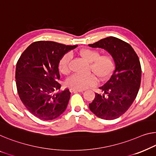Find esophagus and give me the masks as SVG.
I'll return each mask as SVG.
<instances>
[{
  "label": "esophagus",
  "mask_w": 156,
  "mask_h": 156,
  "mask_svg": "<svg viewBox=\"0 0 156 156\" xmlns=\"http://www.w3.org/2000/svg\"><path fill=\"white\" fill-rule=\"evenodd\" d=\"M70 91L71 92H83V90H78V89H74V88H71L70 89Z\"/></svg>",
  "instance_id": "esophagus-1"
}]
</instances>
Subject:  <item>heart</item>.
<instances>
[{
  "instance_id": "obj_1",
  "label": "heart",
  "mask_w": 156,
  "mask_h": 156,
  "mask_svg": "<svg viewBox=\"0 0 156 156\" xmlns=\"http://www.w3.org/2000/svg\"><path fill=\"white\" fill-rule=\"evenodd\" d=\"M79 55L87 63L90 64V71L99 80H105L113 71L115 67L114 60L110 55L100 56L99 51L91 49L81 50ZM71 59V54L67 53L60 59L59 68L62 73L66 74L70 71ZM94 75L82 76L75 74L67 80L66 83L68 86L74 89L84 90L96 83L97 78Z\"/></svg>"
}]
</instances>
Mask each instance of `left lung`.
Returning a JSON list of instances; mask_svg holds the SVG:
<instances>
[{
  "instance_id": "obj_1",
  "label": "left lung",
  "mask_w": 156,
  "mask_h": 156,
  "mask_svg": "<svg viewBox=\"0 0 156 156\" xmlns=\"http://www.w3.org/2000/svg\"><path fill=\"white\" fill-rule=\"evenodd\" d=\"M88 45L107 51L115 63L109 80L99 87L102 94L95 93L90 110L102 119H116L126 112L138 94L141 76L139 57L129 44L113 36Z\"/></svg>"
}]
</instances>
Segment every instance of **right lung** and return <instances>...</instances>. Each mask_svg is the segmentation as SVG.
<instances>
[{
  "label": "right lung",
  "instance_id": "add662e5",
  "mask_svg": "<svg viewBox=\"0 0 156 156\" xmlns=\"http://www.w3.org/2000/svg\"><path fill=\"white\" fill-rule=\"evenodd\" d=\"M78 45H66L53 41L31 43L19 59L15 80L20 98L36 117L51 120L66 110L71 92H61L59 63L62 57Z\"/></svg>",
  "mask_w": 156,
  "mask_h": 156
}]
</instances>
